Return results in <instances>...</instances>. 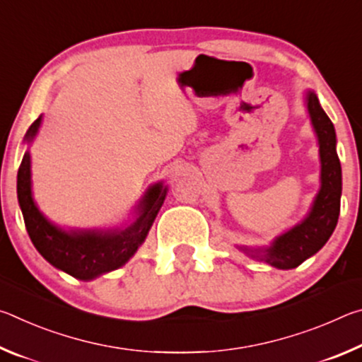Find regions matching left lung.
<instances>
[{
    "mask_svg": "<svg viewBox=\"0 0 362 362\" xmlns=\"http://www.w3.org/2000/svg\"><path fill=\"white\" fill-rule=\"evenodd\" d=\"M306 107L320 144L321 189L316 194L302 222L278 236L268 247L243 250L252 259L265 262L279 269H291L316 254L332 235L340 214L341 168L335 150V129L332 121L321 108L315 93L306 94Z\"/></svg>",
    "mask_w": 362,
    "mask_h": 362,
    "instance_id": "left-lung-1",
    "label": "left lung"
}]
</instances>
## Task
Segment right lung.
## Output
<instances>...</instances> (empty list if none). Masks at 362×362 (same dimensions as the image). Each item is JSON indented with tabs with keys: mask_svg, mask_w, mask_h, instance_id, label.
Returning a JSON list of instances; mask_svg holds the SVG:
<instances>
[{
	"mask_svg": "<svg viewBox=\"0 0 362 362\" xmlns=\"http://www.w3.org/2000/svg\"><path fill=\"white\" fill-rule=\"evenodd\" d=\"M40 124L41 116L27 131V142L35 139ZM166 193L168 187L161 182L146 189L136 206V220L126 228L64 230L49 222L35 204L28 151L23 155L17 174V198L33 246L51 265L84 281L122 267L136 254L148 235Z\"/></svg>",
	"mask_w": 362,
	"mask_h": 362,
	"instance_id": "1",
	"label": "right lung"
}]
</instances>
